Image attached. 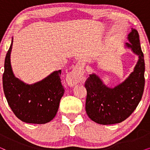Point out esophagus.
<instances>
[{"label": "esophagus", "mask_w": 150, "mask_h": 150, "mask_svg": "<svg viewBox=\"0 0 150 150\" xmlns=\"http://www.w3.org/2000/svg\"><path fill=\"white\" fill-rule=\"evenodd\" d=\"M83 69L84 64L83 63H78L75 65L72 70L67 74L66 80L68 85L73 87L81 81L83 76Z\"/></svg>", "instance_id": "obj_1"}]
</instances>
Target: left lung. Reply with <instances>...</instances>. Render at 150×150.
Returning <instances> with one entry per match:
<instances>
[{
    "mask_svg": "<svg viewBox=\"0 0 150 150\" xmlns=\"http://www.w3.org/2000/svg\"><path fill=\"white\" fill-rule=\"evenodd\" d=\"M126 47L139 56L134 71L114 88L102 83L97 75L90 74L85 81L87 89L85 110L92 121L102 125L118 124L134 112L142 98L145 86V61L139 33L132 28Z\"/></svg>",
    "mask_w": 150,
    "mask_h": 150,
    "instance_id": "left-lung-1",
    "label": "left lung"
}]
</instances>
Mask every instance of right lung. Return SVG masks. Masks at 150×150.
<instances>
[{"instance_id": "right-lung-1", "label": "right lung", "mask_w": 150, "mask_h": 150, "mask_svg": "<svg viewBox=\"0 0 150 150\" xmlns=\"http://www.w3.org/2000/svg\"><path fill=\"white\" fill-rule=\"evenodd\" d=\"M13 45L7 51L3 76L4 93L15 115L22 122L44 124L56 115L59 102L64 93L61 84V70L55 71L46 79L28 85L14 76L10 54Z\"/></svg>"}]
</instances>
